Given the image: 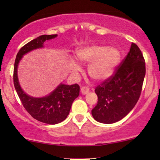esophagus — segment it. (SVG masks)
I'll use <instances>...</instances> for the list:
<instances>
[{
  "label": "esophagus",
  "instance_id": "esophagus-1",
  "mask_svg": "<svg viewBox=\"0 0 160 160\" xmlns=\"http://www.w3.org/2000/svg\"><path fill=\"white\" fill-rule=\"evenodd\" d=\"M80 91H81L82 95H86L89 92V89L88 87H86V86H82L80 89Z\"/></svg>",
  "mask_w": 160,
  "mask_h": 160
}]
</instances>
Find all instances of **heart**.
Masks as SVG:
<instances>
[{
  "label": "heart",
  "instance_id": "obj_1",
  "mask_svg": "<svg viewBox=\"0 0 160 160\" xmlns=\"http://www.w3.org/2000/svg\"><path fill=\"white\" fill-rule=\"evenodd\" d=\"M77 57L80 62L89 64L88 74L93 80L104 81L113 76L121 60L120 49L103 45H90L78 49ZM71 69L74 73L81 70L74 61H71Z\"/></svg>",
  "mask_w": 160,
  "mask_h": 160
}]
</instances>
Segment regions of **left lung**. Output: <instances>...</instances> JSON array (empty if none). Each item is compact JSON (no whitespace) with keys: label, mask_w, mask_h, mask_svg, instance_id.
<instances>
[{"label":"left lung","mask_w":160,"mask_h":160,"mask_svg":"<svg viewBox=\"0 0 160 160\" xmlns=\"http://www.w3.org/2000/svg\"><path fill=\"white\" fill-rule=\"evenodd\" d=\"M145 73L144 56L139 47L132 43L114 74L95 88L98 103L92 110L93 118L110 124L126 117L138 101Z\"/></svg>","instance_id":"1"}]
</instances>
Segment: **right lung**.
Masks as SVG:
<instances>
[{
    "label": "right lung",
    "mask_w": 160,
    "mask_h": 160,
    "mask_svg": "<svg viewBox=\"0 0 160 160\" xmlns=\"http://www.w3.org/2000/svg\"><path fill=\"white\" fill-rule=\"evenodd\" d=\"M56 37L57 34H44L23 46L16 55L13 70L14 86L23 107L33 118L51 125L59 123L67 118L73 102L80 94V86L77 83L71 86L60 83L49 95L42 98H34L27 95L20 86L17 68L24 55L34 49L42 48L46 40L53 39Z\"/></svg>",
    "instance_id": "obj_1"
}]
</instances>
